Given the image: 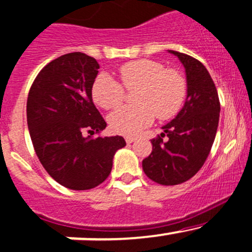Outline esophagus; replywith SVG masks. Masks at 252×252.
Wrapping results in <instances>:
<instances>
[{
	"label": "esophagus",
	"instance_id": "1",
	"mask_svg": "<svg viewBox=\"0 0 252 252\" xmlns=\"http://www.w3.org/2000/svg\"><path fill=\"white\" fill-rule=\"evenodd\" d=\"M126 143H132L134 142V141H136V137H134V136H126Z\"/></svg>",
	"mask_w": 252,
	"mask_h": 252
}]
</instances>
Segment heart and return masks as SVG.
Wrapping results in <instances>:
<instances>
[{
    "mask_svg": "<svg viewBox=\"0 0 252 252\" xmlns=\"http://www.w3.org/2000/svg\"><path fill=\"white\" fill-rule=\"evenodd\" d=\"M122 84L135 90V106H123L109 116L110 128L117 134L135 135L153 123L154 118L168 120L182 107L187 86L183 75L165 69L153 60H137L120 68ZM92 96L103 109H115L124 98L122 85L110 74L101 73L92 86Z\"/></svg>",
    "mask_w": 252,
    "mask_h": 252,
    "instance_id": "obj_1",
    "label": "heart"
}]
</instances>
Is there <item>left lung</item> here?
<instances>
[{"instance_id":"left-lung-1","label":"left lung","mask_w":252,"mask_h":252,"mask_svg":"<svg viewBox=\"0 0 252 252\" xmlns=\"http://www.w3.org/2000/svg\"><path fill=\"white\" fill-rule=\"evenodd\" d=\"M185 69L187 98L182 110L164 132L151 140L152 153L143 159L146 176L161 185L187 182L203 166L217 135L220 101L217 87L206 67L196 59L168 50ZM168 137L164 141L162 137Z\"/></svg>"}]
</instances>
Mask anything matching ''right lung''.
<instances>
[{
  "mask_svg": "<svg viewBox=\"0 0 252 252\" xmlns=\"http://www.w3.org/2000/svg\"><path fill=\"white\" fill-rule=\"evenodd\" d=\"M95 59L70 52L39 71L27 98V126L35 154L57 183L71 190L101 184L112 170L122 136L93 137L106 122L93 104ZM87 130L91 134L83 136Z\"/></svg>",
  "mask_w": 252,
  "mask_h": 252,
  "instance_id": "1",
  "label": "right lung"
}]
</instances>
